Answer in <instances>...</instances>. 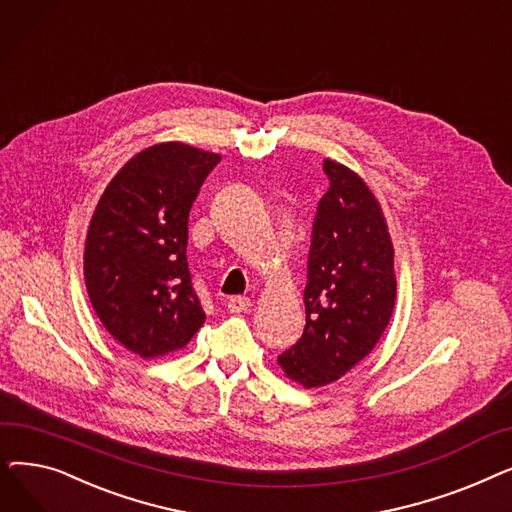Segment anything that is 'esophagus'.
I'll return each mask as SVG.
<instances>
[{"label":"esophagus","instance_id":"obj_1","mask_svg":"<svg viewBox=\"0 0 512 512\" xmlns=\"http://www.w3.org/2000/svg\"><path fill=\"white\" fill-rule=\"evenodd\" d=\"M226 307H228V311H230V313H242V311H249V307H251V299H247V297H230V299H228V303H226Z\"/></svg>","mask_w":512,"mask_h":512}]
</instances>
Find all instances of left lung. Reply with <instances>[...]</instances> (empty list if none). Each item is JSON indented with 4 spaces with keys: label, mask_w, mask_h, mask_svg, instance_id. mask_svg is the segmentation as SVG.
<instances>
[{
    "label": "left lung",
    "mask_w": 512,
    "mask_h": 512,
    "mask_svg": "<svg viewBox=\"0 0 512 512\" xmlns=\"http://www.w3.org/2000/svg\"><path fill=\"white\" fill-rule=\"evenodd\" d=\"M328 193L319 199L307 257L303 336L278 357L290 380L326 386L378 344L396 299L394 249L367 184L326 159Z\"/></svg>",
    "instance_id": "1"
}]
</instances>
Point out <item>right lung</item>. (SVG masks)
Returning a JSON list of instances; mask_svg holds the SVG:
<instances>
[{
    "label": "right lung",
    "instance_id": "1",
    "mask_svg": "<svg viewBox=\"0 0 512 512\" xmlns=\"http://www.w3.org/2000/svg\"><path fill=\"white\" fill-rule=\"evenodd\" d=\"M220 155L153 145L107 184L85 247V282L101 324L143 359L186 346L205 311L186 261L188 213Z\"/></svg>",
    "mask_w": 512,
    "mask_h": 512
}]
</instances>
